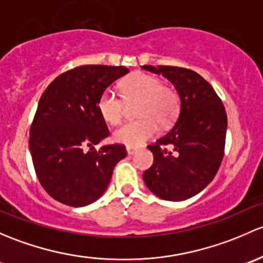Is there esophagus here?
Here are the masks:
<instances>
[{
    "label": "esophagus",
    "instance_id": "esophagus-1",
    "mask_svg": "<svg viewBox=\"0 0 263 263\" xmlns=\"http://www.w3.org/2000/svg\"><path fill=\"white\" fill-rule=\"evenodd\" d=\"M126 152H128V154L130 156V154H134L135 152H137V148L134 147H126Z\"/></svg>",
    "mask_w": 263,
    "mask_h": 263
}]
</instances>
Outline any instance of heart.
I'll return each mask as SVG.
<instances>
[{
    "label": "heart",
    "instance_id": "heart-1",
    "mask_svg": "<svg viewBox=\"0 0 263 263\" xmlns=\"http://www.w3.org/2000/svg\"><path fill=\"white\" fill-rule=\"evenodd\" d=\"M121 95L126 102L139 101L137 114L139 120L129 121L114 133L118 143L138 147L157 133V121L163 125L171 123L178 111V95L162 85L158 77L135 72L120 83ZM111 90H105L97 100V111L110 125L121 121L125 102Z\"/></svg>",
    "mask_w": 263,
    "mask_h": 263
}]
</instances>
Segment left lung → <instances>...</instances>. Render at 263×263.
<instances>
[{"label": "left lung", "mask_w": 263, "mask_h": 263, "mask_svg": "<svg viewBox=\"0 0 263 263\" xmlns=\"http://www.w3.org/2000/svg\"><path fill=\"white\" fill-rule=\"evenodd\" d=\"M142 68L167 78L180 97V112L173 128L148 145L153 164L143 173V180L161 199L187 200L204 190L220 167L228 125L226 109L210 83L191 69Z\"/></svg>", "instance_id": "left-lung-1"}]
</instances>
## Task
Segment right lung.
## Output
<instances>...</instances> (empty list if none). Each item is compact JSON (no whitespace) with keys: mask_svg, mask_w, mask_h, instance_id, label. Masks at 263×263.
I'll return each instance as SVG.
<instances>
[{"mask_svg":"<svg viewBox=\"0 0 263 263\" xmlns=\"http://www.w3.org/2000/svg\"><path fill=\"white\" fill-rule=\"evenodd\" d=\"M128 72L125 67H77L58 76L40 97L29 148L40 183L57 201L81 208L99 200L116 163L126 157L124 145L99 151L93 145L110 134L97 100Z\"/></svg>","mask_w":263,"mask_h":263,"instance_id":"add662e5","label":"right lung"}]
</instances>
